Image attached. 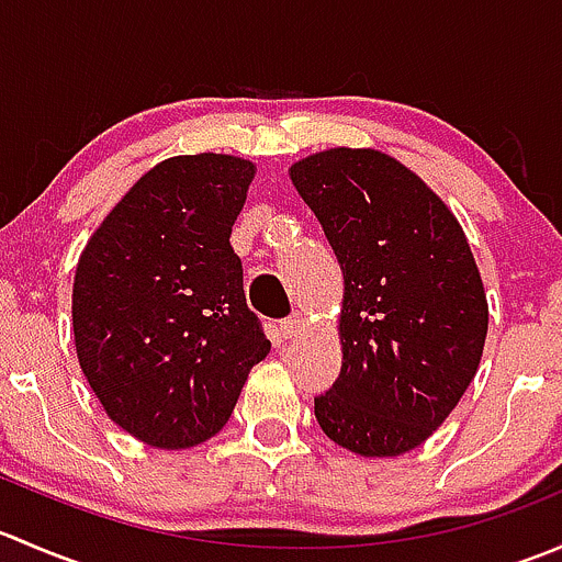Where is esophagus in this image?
Returning a JSON list of instances; mask_svg holds the SVG:
<instances>
[{
  "label": "esophagus",
  "instance_id": "34e87169",
  "mask_svg": "<svg viewBox=\"0 0 562 562\" xmlns=\"http://www.w3.org/2000/svg\"><path fill=\"white\" fill-rule=\"evenodd\" d=\"M302 331H304V321L299 315H291V317H285V321H280V334L285 339L299 337Z\"/></svg>",
  "mask_w": 562,
  "mask_h": 562
}]
</instances>
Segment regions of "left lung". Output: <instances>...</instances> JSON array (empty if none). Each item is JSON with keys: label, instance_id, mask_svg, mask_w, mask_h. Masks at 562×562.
I'll use <instances>...</instances> for the list:
<instances>
[{"label": "left lung", "instance_id": "1", "mask_svg": "<svg viewBox=\"0 0 562 562\" xmlns=\"http://www.w3.org/2000/svg\"><path fill=\"white\" fill-rule=\"evenodd\" d=\"M345 277L342 370L315 418L342 449L396 457L454 411L484 353L486 293L446 203L394 157L328 149L291 168Z\"/></svg>", "mask_w": 562, "mask_h": 562}]
</instances>
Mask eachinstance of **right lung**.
<instances>
[{
  "instance_id": "right-lung-1",
  "label": "right lung",
  "mask_w": 562,
  "mask_h": 562,
  "mask_svg": "<svg viewBox=\"0 0 562 562\" xmlns=\"http://www.w3.org/2000/svg\"><path fill=\"white\" fill-rule=\"evenodd\" d=\"M252 176L231 155L171 157L135 181L78 260L83 375L111 422L157 449L217 435L271 350L231 247Z\"/></svg>"
}]
</instances>
